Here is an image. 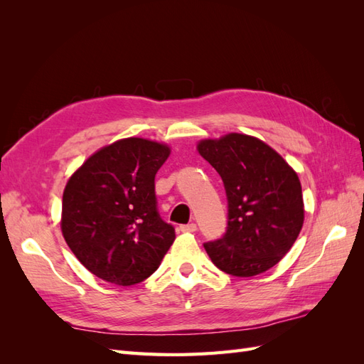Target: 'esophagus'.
<instances>
[{
    "label": "esophagus",
    "instance_id": "esophagus-1",
    "mask_svg": "<svg viewBox=\"0 0 364 364\" xmlns=\"http://www.w3.org/2000/svg\"><path fill=\"white\" fill-rule=\"evenodd\" d=\"M179 229L182 230V232H196L197 226H196V223H188V225H182Z\"/></svg>",
    "mask_w": 364,
    "mask_h": 364
}]
</instances>
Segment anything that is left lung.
<instances>
[{
  "label": "left lung",
  "instance_id": "1",
  "mask_svg": "<svg viewBox=\"0 0 364 364\" xmlns=\"http://www.w3.org/2000/svg\"><path fill=\"white\" fill-rule=\"evenodd\" d=\"M197 151L222 178L229 208L226 234L203 245L209 258L238 278L277 266L304 225L297 173L277 150L245 134L202 139Z\"/></svg>",
  "mask_w": 364,
  "mask_h": 364
}]
</instances>
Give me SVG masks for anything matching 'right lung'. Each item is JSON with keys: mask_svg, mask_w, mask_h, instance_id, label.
<instances>
[{"mask_svg": "<svg viewBox=\"0 0 364 364\" xmlns=\"http://www.w3.org/2000/svg\"><path fill=\"white\" fill-rule=\"evenodd\" d=\"M164 142L124 138L77 168L62 197L68 247L100 279L134 285L155 273L176 238L156 209L155 176L170 156Z\"/></svg>", "mask_w": 364, "mask_h": 364, "instance_id": "obj_1", "label": "right lung"}]
</instances>
